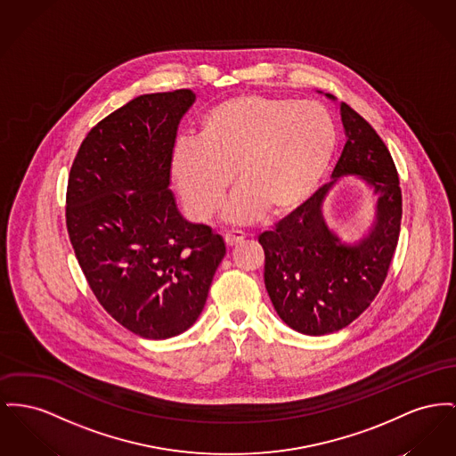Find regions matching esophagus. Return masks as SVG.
Wrapping results in <instances>:
<instances>
[{
    "instance_id": "1",
    "label": "esophagus",
    "mask_w": 456,
    "mask_h": 456,
    "mask_svg": "<svg viewBox=\"0 0 456 456\" xmlns=\"http://www.w3.org/2000/svg\"><path fill=\"white\" fill-rule=\"evenodd\" d=\"M244 238H246V236H244V232H241V231H229V232H225V236H224L227 246H236V244L241 242Z\"/></svg>"
}]
</instances>
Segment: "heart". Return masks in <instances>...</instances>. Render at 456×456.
<instances>
[{"label":"heart","instance_id":"1","mask_svg":"<svg viewBox=\"0 0 456 456\" xmlns=\"http://www.w3.org/2000/svg\"><path fill=\"white\" fill-rule=\"evenodd\" d=\"M336 126L317 102L241 94L208 108L198 139H179L170 174L189 214L212 218L236 179L241 184L224 208L231 224H251L268 210H297L327 170Z\"/></svg>","mask_w":456,"mask_h":456}]
</instances>
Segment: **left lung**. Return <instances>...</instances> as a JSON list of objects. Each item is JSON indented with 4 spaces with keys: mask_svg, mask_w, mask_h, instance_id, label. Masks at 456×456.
I'll list each match as a JSON object with an SVG mask.
<instances>
[{
    "mask_svg": "<svg viewBox=\"0 0 456 456\" xmlns=\"http://www.w3.org/2000/svg\"><path fill=\"white\" fill-rule=\"evenodd\" d=\"M346 144L334 181L297 210L260 234L265 251V288L277 315L291 329L323 336L358 319L379 295L402 227V188L393 157L372 126L341 103ZM362 175L378 194V222L360 243L341 242L321 218V201L335 179Z\"/></svg>",
    "mask_w": 456,
    "mask_h": 456,
    "instance_id": "1",
    "label": "left lung"
}]
</instances>
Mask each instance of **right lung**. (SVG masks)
I'll list each match as a JSON object with an SVG mask.
<instances>
[{
	"label": "right lung",
	"mask_w": 456,
	"mask_h": 456,
	"mask_svg": "<svg viewBox=\"0 0 456 456\" xmlns=\"http://www.w3.org/2000/svg\"><path fill=\"white\" fill-rule=\"evenodd\" d=\"M189 89L137 96L82 141L67 184V231L86 281L120 325L174 338L200 317L224 240L189 224L168 189L177 124Z\"/></svg>",
	"instance_id": "right-lung-1"
}]
</instances>
